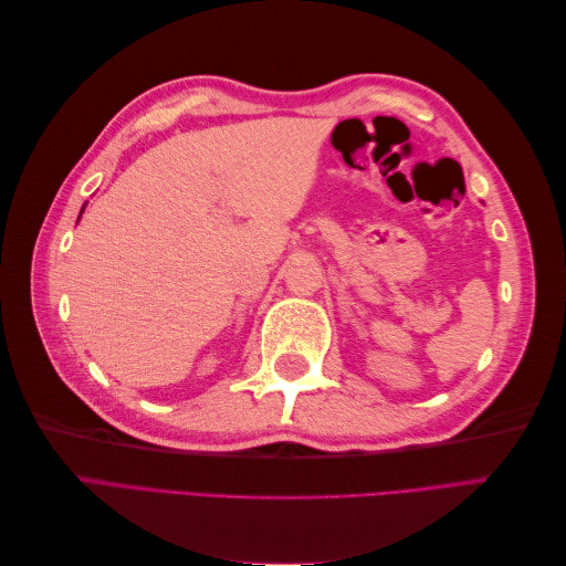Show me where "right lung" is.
<instances>
[{
    "mask_svg": "<svg viewBox=\"0 0 566 566\" xmlns=\"http://www.w3.org/2000/svg\"><path fill=\"white\" fill-rule=\"evenodd\" d=\"M82 210H84V208H82ZM80 214H82V212H80Z\"/></svg>",
    "mask_w": 566,
    "mask_h": 566,
    "instance_id": "right-lung-1",
    "label": "right lung"
}]
</instances>
